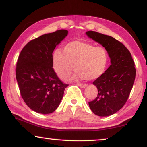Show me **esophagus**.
<instances>
[{
	"mask_svg": "<svg viewBox=\"0 0 147 147\" xmlns=\"http://www.w3.org/2000/svg\"><path fill=\"white\" fill-rule=\"evenodd\" d=\"M77 85L78 86H80V88H86L87 87V84H78Z\"/></svg>",
	"mask_w": 147,
	"mask_h": 147,
	"instance_id": "esophagus-1",
	"label": "esophagus"
}]
</instances>
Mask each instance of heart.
<instances>
[{
	"mask_svg": "<svg viewBox=\"0 0 147 147\" xmlns=\"http://www.w3.org/2000/svg\"><path fill=\"white\" fill-rule=\"evenodd\" d=\"M109 56L105 48L75 41L67 44L63 49L56 50L53 55V69L62 80L76 70L72 80H94L99 78L107 67Z\"/></svg>",
	"mask_w": 147,
	"mask_h": 147,
	"instance_id": "obj_1",
	"label": "heart"
}]
</instances>
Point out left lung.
<instances>
[{
    "instance_id": "obj_1",
    "label": "left lung",
    "mask_w": 147,
    "mask_h": 147,
    "mask_svg": "<svg viewBox=\"0 0 147 147\" xmlns=\"http://www.w3.org/2000/svg\"><path fill=\"white\" fill-rule=\"evenodd\" d=\"M86 34L107 50L111 63L93 82L98 93L88 104L96 115H112L123 107L129 97L136 76L134 62L127 48L114 38L92 31Z\"/></svg>"
}]
</instances>
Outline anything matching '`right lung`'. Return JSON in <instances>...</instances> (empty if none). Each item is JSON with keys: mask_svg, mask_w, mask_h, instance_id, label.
I'll list each match as a JSON object with an SVG mask.
<instances>
[{"mask_svg": "<svg viewBox=\"0 0 147 147\" xmlns=\"http://www.w3.org/2000/svg\"><path fill=\"white\" fill-rule=\"evenodd\" d=\"M58 30L29 41L21 50L16 67V78L26 104L37 113L55 111L68 84L59 79L53 68V52L67 35Z\"/></svg>", "mask_w": 147, "mask_h": 147, "instance_id": "obj_1", "label": "right lung"}]
</instances>
